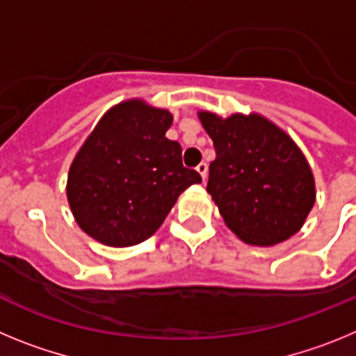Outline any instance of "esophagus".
<instances>
[{
    "label": "esophagus",
    "mask_w": 356,
    "mask_h": 356,
    "mask_svg": "<svg viewBox=\"0 0 356 356\" xmlns=\"http://www.w3.org/2000/svg\"><path fill=\"white\" fill-rule=\"evenodd\" d=\"M196 171H197V175L201 176V180L205 181L207 172H209V168H207V163H200V165H197V168H196Z\"/></svg>",
    "instance_id": "34e87169"
}]
</instances>
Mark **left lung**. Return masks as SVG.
Returning a JSON list of instances; mask_svg holds the SVG:
<instances>
[{
	"label": "left lung",
	"mask_w": 356,
	"mask_h": 356,
	"mask_svg": "<svg viewBox=\"0 0 356 356\" xmlns=\"http://www.w3.org/2000/svg\"><path fill=\"white\" fill-rule=\"evenodd\" d=\"M216 147L207 193L228 226L251 246H275L298 234L316 203V181L303 151L260 114L200 110Z\"/></svg>",
	"instance_id": "obj_1"
}]
</instances>
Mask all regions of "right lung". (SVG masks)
I'll use <instances>...</instances> for the list:
<instances>
[{
	"label": "right lung",
	"mask_w": 356,
	"mask_h": 356,
	"mask_svg": "<svg viewBox=\"0 0 356 356\" xmlns=\"http://www.w3.org/2000/svg\"><path fill=\"white\" fill-rule=\"evenodd\" d=\"M169 110L127 99L105 112L72 160L67 201L78 226L105 246L128 248L162 226L185 188L201 176L181 163L165 131Z\"/></svg>",
	"instance_id": "obj_1"
}]
</instances>
